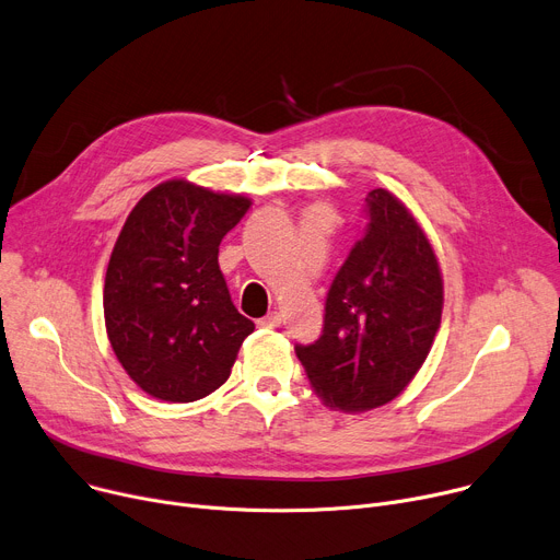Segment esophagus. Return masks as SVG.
Returning a JSON list of instances; mask_svg holds the SVG:
<instances>
[{
	"instance_id": "obj_1",
	"label": "esophagus",
	"mask_w": 560,
	"mask_h": 560,
	"mask_svg": "<svg viewBox=\"0 0 560 560\" xmlns=\"http://www.w3.org/2000/svg\"><path fill=\"white\" fill-rule=\"evenodd\" d=\"M256 324H258L260 328H277V326L281 324V315L275 311V313H270V315H266V317H260Z\"/></svg>"
}]
</instances>
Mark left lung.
<instances>
[{
    "instance_id": "1",
    "label": "left lung",
    "mask_w": 560,
    "mask_h": 560,
    "mask_svg": "<svg viewBox=\"0 0 560 560\" xmlns=\"http://www.w3.org/2000/svg\"><path fill=\"white\" fill-rule=\"evenodd\" d=\"M366 228L335 275L319 340L296 345L326 405L364 412L394 400L425 362L443 279L415 215L385 189L364 198Z\"/></svg>"
}]
</instances>
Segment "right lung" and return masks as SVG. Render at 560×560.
Here are the masks:
<instances>
[{"label": "right lung", "instance_id": "right-lung-1", "mask_svg": "<svg viewBox=\"0 0 560 560\" xmlns=\"http://www.w3.org/2000/svg\"><path fill=\"white\" fill-rule=\"evenodd\" d=\"M249 205L168 179L130 211L107 264L103 311L117 360L145 394L191 402L230 378L254 324L232 302L218 247Z\"/></svg>", "mask_w": 560, "mask_h": 560}]
</instances>
